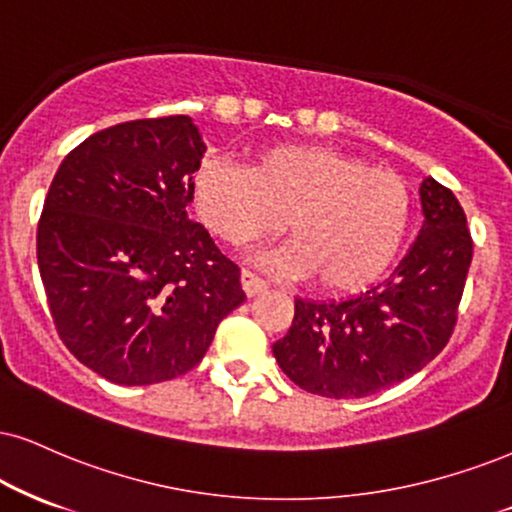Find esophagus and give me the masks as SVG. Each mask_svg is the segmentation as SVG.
Masks as SVG:
<instances>
[{
  "mask_svg": "<svg viewBox=\"0 0 512 512\" xmlns=\"http://www.w3.org/2000/svg\"><path fill=\"white\" fill-rule=\"evenodd\" d=\"M266 282L261 277L251 273V270H242V289L246 292V296H258L261 292H266Z\"/></svg>",
  "mask_w": 512,
  "mask_h": 512,
  "instance_id": "obj_1",
  "label": "esophagus"
}]
</instances>
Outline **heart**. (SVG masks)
Here are the masks:
<instances>
[{
  "instance_id": "b5f03b06",
  "label": "heart",
  "mask_w": 512,
  "mask_h": 512,
  "mask_svg": "<svg viewBox=\"0 0 512 512\" xmlns=\"http://www.w3.org/2000/svg\"><path fill=\"white\" fill-rule=\"evenodd\" d=\"M192 204L230 246L273 235L285 220L292 242L266 256L270 268L315 277L330 294L361 292L391 266L410 223V192L391 170L315 144L258 149L249 168L206 159Z\"/></svg>"
}]
</instances>
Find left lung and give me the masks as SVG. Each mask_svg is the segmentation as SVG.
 I'll return each instance as SVG.
<instances>
[{
  "instance_id": "left-lung-1",
  "label": "left lung",
  "mask_w": 512,
  "mask_h": 512,
  "mask_svg": "<svg viewBox=\"0 0 512 512\" xmlns=\"http://www.w3.org/2000/svg\"><path fill=\"white\" fill-rule=\"evenodd\" d=\"M422 227L387 280L339 301H294L289 332L273 344L282 372L311 394L361 399L425 368L449 342L472 261L456 194L420 185Z\"/></svg>"
}]
</instances>
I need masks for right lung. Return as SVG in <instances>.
Returning <instances> with one entry per match:
<instances>
[{"label": "right lung", "mask_w": 512, "mask_h": 512, "mask_svg": "<svg viewBox=\"0 0 512 512\" xmlns=\"http://www.w3.org/2000/svg\"><path fill=\"white\" fill-rule=\"evenodd\" d=\"M206 144L189 116L94 132L63 159L37 225L49 313L82 365L125 387L192 370L246 299L187 216Z\"/></svg>", "instance_id": "obj_1"}]
</instances>
